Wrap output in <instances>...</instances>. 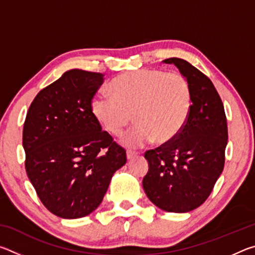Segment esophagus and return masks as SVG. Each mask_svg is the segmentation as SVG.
<instances>
[{
    "instance_id": "1",
    "label": "esophagus",
    "mask_w": 255,
    "mask_h": 255,
    "mask_svg": "<svg viewBox=\"0 0 255 255\" xmlns=\"http://www.w3.org/2000/svg\"><path fill=\"white\" fill-rule=\"evenodd\" d=\"M137 155V153L136 152H133V150H127V158L128 159H131V158H133Z\"/></svg>"
}]
</instances>
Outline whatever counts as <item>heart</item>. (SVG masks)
I'll return each mask as SVG.
<instances>
[{"label": "heart", "instance_id": "1", "mask_svg": "<svg viewBox=\"0 0 255 255\" xmlns=\"http://www.w3.org/2000/svg\"><path fill=\"white\" fill-rule=\"evenodd\" d=\"M109 92L111 97L99 94L92 99V115L106 131L119 136L133 114L137 124L124 137V143L130 147H141L154 139L159 144L174 140L191 112V89L179 73H125L110 82Z\"/></svg>", "mask_w": 255, "mask_h": 255}]
</instances>
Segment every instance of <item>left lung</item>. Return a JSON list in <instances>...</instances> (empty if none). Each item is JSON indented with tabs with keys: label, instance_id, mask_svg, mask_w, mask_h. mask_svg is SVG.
<instances>
[{
	"label": "left lung",
	"instance_id": "8db88e82",
	"mask_svg": "<svg viewBox=\"0 0 255 255\" xmlns=\"http://www.w3.org/2000/svg\"><path fill=\"white\" fill-rule=\"evenodd\" d=\"M188 80L192 107L174 140L145 152L149 169L143 188L155 206L169 213L198 208L213 191L225 164L227 120L222 99L208 77L187 60L172 57Z\"/></svg>",
	"mask_w": 255,
	"mask_h": 255
}]
</instances>
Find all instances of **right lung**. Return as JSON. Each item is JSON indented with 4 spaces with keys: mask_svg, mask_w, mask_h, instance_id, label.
I'll use <instances>...</instances> for the list:
<instances>
[{
    "mask_svg": "<svg viewBox=\"0 0 255 255\" xmlns=\"http://www.w3.org/2000/svg\"><path fill=\"white\" fill-rule=\"evenodd\" d=\"M103 76L65 72L37 94L24 120L28 178L42 205L60 218L96 210L112 175L127 162L126 150L102 130L91 111Z\"/></svg>",
    "mask_w": 255,
    "mask_h": 255,
    "instance_id": "right-lung-1",
    "label": "right lung"
}]
</instances>
